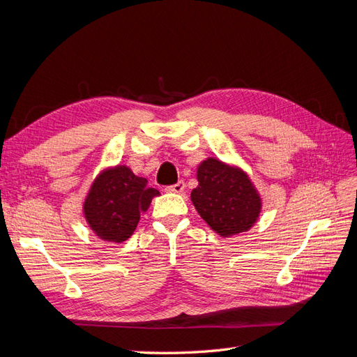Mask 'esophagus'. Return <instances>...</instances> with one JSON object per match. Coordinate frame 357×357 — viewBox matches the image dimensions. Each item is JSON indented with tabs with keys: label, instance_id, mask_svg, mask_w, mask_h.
<instances>
[{
	"label": "esophagus",
	"instance_id": "esophagus-1",
	"mask_svg": "<svg viewBox=\"0 0 357 357\" xmlns=\"http://www.w3.org/2000/svg\"><path fill=\"white\" fill-rule=\"evenodd\" d=\"M167 190L172 192V193H181L183 190H185V181H178V183H176V185L168 186Z\"/></svg>",
	"mask_w": 357,
	"mask_h": 357
}]
</instances>
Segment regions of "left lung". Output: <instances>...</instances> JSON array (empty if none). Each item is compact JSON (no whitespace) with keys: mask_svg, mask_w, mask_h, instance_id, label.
Wrapping results in <instances>:
<instances>
[{"mask_svg":"<svg viewBox=\"0 0 357 357\" xmlns=\"http://www.w3.org/2000/svg\"><path fill=\"white\" fill-rule=\"evenodd\" d=\"M197 180L192 204L215 234L229 238L253 228L262 211V197L243 168L208 156L199 162Z\"/></svg>","mask_w":357,"mask_h":357,"instance_id":"obj_1","label":"left lung"}]
</instances>
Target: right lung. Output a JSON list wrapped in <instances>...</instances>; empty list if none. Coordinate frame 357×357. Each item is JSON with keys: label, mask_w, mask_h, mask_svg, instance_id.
Segmentation results:
<instances>
[{"label": "right lung", "mask_w": 357, "mask_h": 357, "mask_svg": "<svg viewBox=\"0 0 357 357\" xmlns=\"http://www.w3.org/2000/svg\"><path fill=\"white\" fill-rule=\"evenodd\" d=\"M160 193L147 186L125 164L105 167L91 183L82 202L83 218L96 238L121 244L137 229L139 214L147 211Z\"/></svg>", "instance_id": "right-lung-1"}]
</instances>
